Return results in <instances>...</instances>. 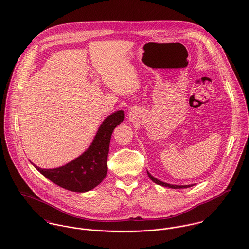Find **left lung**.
Segmentation results:
<instances>
[{
  "label": "left lung",
  "instance_id": "1",
  "mask_svg": "<svg viewBox=\"0 0 249 249\" xmlns=\"http://www.w3.org/2000/svg\"><path fill=\"white\" fill-rule=\"evenodd\" d=\"M147 176L148 178H150L154 183L158 184V185H161V186H164V187H169V188H173V189H184V188H189V187H192L194 186V184L192 185H184V186H179V185H172V184H168V183H165V182H162L158 179H156L155 178H153L148 172H147Z\"/></svg>",
  "mask_w": 249,
  "mask_h": 249
}]
</instances>
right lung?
Returning <instances> with one entry per match:
<instances>
[{"label":"right lung","instance_id":"obj_1","mask_svg":"<svg viewBox=\"0 0 249 249\" xmlns=\"http://www.w3.org/2000/svg\"><path fill=\"white\" fill-rule=\"evenodd\" d=\"M124 119L120 110L108 116L101 124L91 145L77 158L56 169L36 167L45 178L72 192L83 193L97 187L107 174V156L113 130Z\"/></svg>","mask_w":249,"mask_h":249}]
</instances>
